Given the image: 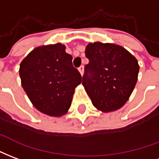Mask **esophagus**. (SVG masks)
<instances>
[{
	"label": "esophagus",
	"mask_w": 159,
	"mask_h": 159,
	"mask_svg": "<svg viewBox=\"0 0 159 159\" xmlns=\"http://www.w3.org/2000/svg\"><path fill=\"white\" fill-rule=\"evenodd\" d=\"M79 71H80V73L81 75H83V74H84V66L81 65L80 68H79Z\"/></svg>",
	"instance_id": "34e87169"
}]
</instances>
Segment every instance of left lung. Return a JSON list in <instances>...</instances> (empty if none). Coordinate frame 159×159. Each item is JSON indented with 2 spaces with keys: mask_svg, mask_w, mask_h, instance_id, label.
Wrapping results in <instances>:
<instances>
[{
  "mask_svg": "<svg viewBox=\"0 0 159 159\" xmlns=\"http://www.w3.org/2000/svg\"><path fill=\"white\" fill-rule=\"evenodd\" d=\"M89 63L82 84L95 107L104 113L119 109L130 97L138 78L139 64L124 47L111 43H89Z\"/></svg>",
  "mask_w": 159,
  "mask_h": 159,
  "instance_id": "1",
  "label": "left lung"
}]
</instances>
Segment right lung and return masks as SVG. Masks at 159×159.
<instances>
[{"label":"right lung","mask_w":159,"mask_h":159,"mask_svg":"<svg viewBox=\"0 0 159 159\" xmlns=\"http://www.w3.org/2000/svg\"><path fill=\"white\" fill-rule=\"evenodd\" d=\"M61 43L34 49L22 61L21 84L34 106L49 116L60 117L71 106L81 75Z\"/></svg>","instance_id":"add662e5"}]
</instances>
